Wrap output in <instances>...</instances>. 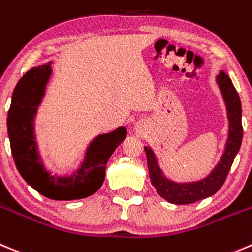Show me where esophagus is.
Segmentation results:
<instances>
[{
    "mask_svg": "<svg viewBox=\"0 0 252 252\" xmlns=\"http://www.w3.org/2000/svg\"><path fill=\"white\" fill-rule=\"evenodd\" d=\"M134 130L137 131L138 134H144V133H146V130H147L146 124L143 123V122H138V123L134 126Z\"/></svg>",
    "mask_w": 252,
    "mask_h": 252,
    "instance_id": "34e87169",
    "label": "esophagus"
}]
</instances>
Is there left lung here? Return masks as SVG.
<instances>
[{
	"label": "left lung",
	"instance_id": "1",
	"mask_svg": "<svg viewBox=\"0 0 252 252\" xmlns=\"http://www.w3.org/2000/svg\"><path fill=\"white\" fill-rule=\"evenodd\" d=\"M217 83L221 89L222 96L225 99L227 106L228 122H230V130H228V139L226 143L225 153L222 156L221 162L217 164L216 168L211 172L205 180L192 183H176L163 176L158 165L157 158L151 148L144 147L147 154V164H148L149 178L152 185L156 187L158 194L168 202L174 205H188L194 203L199 199L207 198L216 193L222 185L225 183L226 177L231 169L233 159L236 157L237 152L241 147L242 142V124H241V101L236 89L233 87L232 81L228 78L225 71H221L217 75Z\"/></svg>",
	"mask_w": 252,
	"mask_h": 252
}]
</instances>
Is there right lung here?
I'll use <instances>...</instances> for the list:
<instances>
[{"label":"right lung","instance_id":"obj_1","mask_svg":"<svg viewBox=\"0 0 252 252\" xmlns=\"http://www.w3.org/2000/svg\"><path fill=\"white\" fill-rule=\"evenodd\" d=\"M50 75V63L32 67L20 79L13 90L7 115L13 160L22 178L42 196L56 201L85 198L103 185L106 162L126 139V129L121 126L112 133L95 138L90 143L83 164L72 176H51L38 157L33 134V119Z\"/></svg>","mask_w":252,"mask_h":252}]
</instances>
